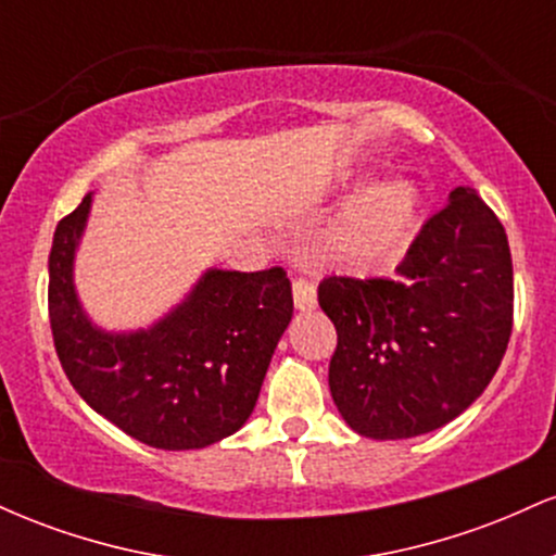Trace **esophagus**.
Returning a JSON list of instances; mask_svg holds the SVG:
<instances>
[{"instance_id": "1", "label": "esophagus", "mask_w": 556, "mask_h": 556, "mask_svg": "<svg viewBox=\"0 0 556 556\" xmlns=\"http://www.w3.org/2000/svg\"><path fill=\"white\" fill-rule=\"evenodd\" d=\"M292 300H295L298 311H314L318 305L314 285H308L305 279H295L292 282Z\"/></svg>"}]
</instances>
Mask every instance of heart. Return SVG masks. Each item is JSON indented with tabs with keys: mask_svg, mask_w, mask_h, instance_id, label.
Segmentation results:
<instances>
[{
	"mask_svg": "<svg viewBox=\"0 0 556 556\" xmlns=\"http://www.w3.org/2000/svg\"><path fill=\"white\" fill-rule=\"evenodd\" d=\"M353 175L348 185H361ZM420 203L418 182L407 175H387L353 195L324 232L318 253L329 266L371 271L392 256L416 227Z\"/></svg>",
	"mask_w": 556,
	"mask_h": 556,
	"instance_id": "heart-1",
	"label": "heart"
}]
</instances>
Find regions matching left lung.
<instances>
[{
    "label": "left lung",
    "instance_id": "8db88e82",
    "mask_svg": "<svg viewBox=\"0 0 556 556\" xmlns=\"http://www.w3.org/2000/svg\"><path fill=\"white\" fill-rule=\"evenodd\" d=\"M318 305L337 329L329 389L368 439H410L468 410L513 331V258L502 222L455 188L392 279L327 277Z\"/></svg>",
    "mask_w": 556,
    "mask_h": 556
}]
</instances>
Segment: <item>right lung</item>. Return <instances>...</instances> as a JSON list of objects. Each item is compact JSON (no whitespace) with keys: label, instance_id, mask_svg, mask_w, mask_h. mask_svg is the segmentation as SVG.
<instances>
[{"label":"right lung","instance_id":"add662e5","mask_svg":"<svg viewBox=\"0 0 556 556\" xmlns=\"http://www.w3.org/2000/svg\"><path fill=\"white\" fill-rule=\"evenodd\" d=\"M93 193L56 225L49 318L70 384L99 416L156 450H201L245 426L292 318L282 269H206L149 327L104 329L83 308L75 258Z\"/></svg>","mask_w":556,"mask_h":556}]
</instances>
